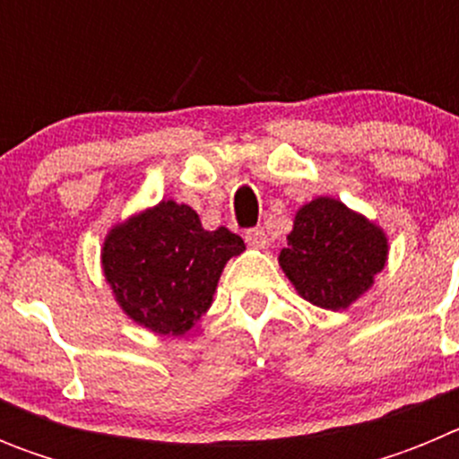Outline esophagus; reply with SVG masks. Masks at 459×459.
I'll return each instance as SVG.
<instances>
[{
  "label": "esophagus",
  "mask_w": 459,
  "mask_h": 459,
  "mask_svg": "<svg viewBox=\"0 0 459 459\" xmlns=\"http://www.w3.org/2000/svg\"><path fill=\"white\" fill-rule=\"evenodd\" d=\"M246 243L253 248H266L269 246V234L264 232V227H253L246 232Z\"/></svg>",
  "instance_id": "esophagus-1"
}]
</instances>
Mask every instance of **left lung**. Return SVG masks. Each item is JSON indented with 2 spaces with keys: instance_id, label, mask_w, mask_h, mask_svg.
<instances>
[{
  "instance_id": "1",
  "label": "left lung",
  "mask_w": 459,
  "mask_h": 459,
  "mask_svg": "<svg viewBox=\"0 0 459 459\" xmlns=\"http://www.w3.org/2000/svg\"><path fill=\"white\" fill-rule=\"evenodd\" d=\"M386 255V234L375 222L342 202L317 197L299 209L278 259L306 301L344 310L370 290Z\"/></svg>"
}]
</instances>
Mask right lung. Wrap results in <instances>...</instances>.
Returning <instances> with one entry per match:
<instances>
[{"mask_svg": "<svg viewBox=\"0 0 459 459\" xmlns=\"http://www.w3.org/2000/svg\"><path fill=\"white\" fill-rule=\"evenodd\" d=\"M243 238L204 230L188 204L168 200L117 225L103 246V273L121 310L160 335H184L209 310L222 266Z\"/></svg>", "mask_w": 459, "mask_h": 459, "instance_id": "right-lung-1", "label": "right lung"}]
</instances>
